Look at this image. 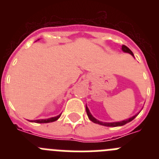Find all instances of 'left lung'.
I'll return each instance as SVG.
<instances>
[{"label":"left lung","mask_w":159,"mask_h":159,"mask_svg":"<svg viewBox=\"0 0 159 159\" xmlns=\"http://www.w3.org/2000/svg\"><path fill=\"white\" fill-rule=\"evenodd\" d=\"M122 50H123L124 52L130 53L131 56H133V57H134V54H133V52H132L130 51V49H129L126 45L122 46ZM86 111H87V114H88V118H89V119L91 120V121H92L93 123H98V124H99V125L105 126V127H120V126H123V125L127 124V123H129V122L132 121V120H133V119H134V118H135L136 116L139 115V114H137V115H135V116H132V117L130 118V119H126V120H123V121H120V122H114V123H103V122H101V121H99V120H97L95 118H94L93 116H92V114L90 113L89 109H88V107H87V105H86Z\"/></svg>","instance_id":"obj_1"}]
</instances>
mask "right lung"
<instances>
[{
    "instance_id": "1",
    "label": "right lung",
    "mask_w": 159,
    "mask_h": 159,
    "mask_svg": "<svg viewBox=\"0 0 159 159\" xmlns=\"http://www.w3.org/2000/svg\"><path fill=\"white\" fill-rule=\"evenodd\" d=\"M61 116V114L59 115V116H56V117H52L50 118V119H37V120H33V121L31 122H34V123H52V122H55L57 121V119L60 117Z\"/></svg>"
}]
</instances>
